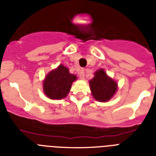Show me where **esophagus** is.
<instances>
[{"label": "esophagus", "instance_id": "34e87169", "mask_svg": "<svg viewBox=\"0 0 156 156\" xmlns=\"http://www.w3.org/2000/svg\"><path fill=\"white\" fill-rule=\"evenodd\" d=\"M79 78L80 79H84L85 78V73H84V70L83 69H81L79 71Z\"/></svg>", "mask_w": 156, "mask_h": 156}]
</instances>
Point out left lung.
Returning a JSON list of instances; mask_svg holds the SVG:
<instances>
[{
  "instance_id": "8db88e82",
  "label": "left lung",
  "mask_w": 156,
  "mask_h": 156,
  "mask_svg": "<svg viewBox=\"0 0 156 156\" xmlns=\"http://www.w3.org/2000/svg\"><path fill=\"white\" fill-rule=\"evenodd\" d=\"M91 95L99 102H108L116 94L118 86L113 78L109 77L104 69L95 71L94 78L89 81Z\"/></svg>"
}]
</instances>
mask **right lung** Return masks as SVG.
<instances>
[{
  "mask_svg": "<svg viewBox=\"0 0 156 156\" xmlns=\"http://www.w3.org/2000/svg\"><path fill=\"white\" fill-rule=\"evenodd\" d=\"M77 80L75 74L69 73L67 67L61 64L50 71L43 81V90L51 100H62L69 92L72 83Z\"/></svg>",
  "mask_w": 156,
  "mask_h": 156,
  "instance_id": "right-lung-1",
  "label": "right lung"
}]
</instances>
